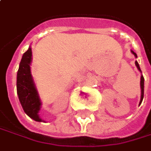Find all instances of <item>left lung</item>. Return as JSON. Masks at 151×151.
Returning a JSON list of instances; mask_svg holds the SVG:
<instances>
[{"mask_svg": "<svg viewBox=\"0 0 151 151\" xmlns=\"http://www.w3.org/2000/svg\"><path fill=\"white\" fill-rule=\"evenodd\" d=\"M131 52H132V54L135 56V58H137V55H136L133 50H131ZM135 65H136L137 69L139 70V71H140V72H142L141 68H140L139 63H138V62H137V61H135ZM140 84H141V100H140L139 105L142 104V100H143V95H144V78H143V76H142V74L141 75V82H140Z\"/></svg>", "mask_w": 151, "mask_h": 151, "instance_id": "obj_1", "label": "left lung"}]
</instances>
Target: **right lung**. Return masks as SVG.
I'll use <instances>...</instances> for the list:
<instances>
[{
	"label": "right lung",
	"instance_id": "1",
	"mask_svg": "<svg viewBox=\"0 0 151 151\" xmlns=\"http://www.w3.org/2000/svg\"><path fill=\"white\" fill-rule=\"evenodd\" d=\"M32 47H29L24 53L17 75V91L19 102L24 111L32 119L37 122H45L39 115L41 109V101L31 73L32 60Z\"/></svg>",
	"mask_w": 151,
	"mask_h": 151
}]
</instances>
